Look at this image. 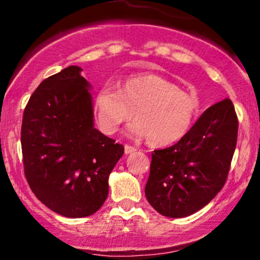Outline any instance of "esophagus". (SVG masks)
Listing matches in <instances>:
<instances>
[{"label":"esophagus","instance_id":"1","mask_svg":"<svg viewBox=\"0 0 260 260\" xmlns=\"http://www.w3.org/2000/svg\"><path fill=\"white\" fill-rule=\"evenodd\" d=\"M136 150H137V149L134 147H131V145H124V154H127V155L132 154Z\"/></svg>","mask_w":260,"mask_h":260}]
</instances>
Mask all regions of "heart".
<instances>
[{
  "instance_id": "1",
  "label": "heart",
  "mask_w": 260,
  "mask_h": 260,
  "mask_svg": "<svg viewBox=\"0 0 260 260\" xmlns=\"http://www.w3.org/2000/svg\"><path fill=\"white\" fill-rule=\"evenodd\" d=\"M199 109L196 95L157 74H134L120 89L105 85L96 92L94 111L100 129L113 134L136 112L128 132L148 138L151 147H168L187 136Z\"/></svg>"
}]
</instances>
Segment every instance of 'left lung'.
<instances>
[{
    "mask_svg": "<svg viewBox=\"0 0 260 260\" xmlns=\"http://www.w3.org/2000/svg\"><path fill=\"white\" fill-rule=\"evenodd\" d=\"M237 131L234 104L225 99L205 110L180 142L154 150L145 186L151 207L177 219L210 203L228 178Z\"/></svg>",
    "mask_w": 260,
    "mask_h": 260,
    "instance_id": "8db88e82",
    "label": "left lung"
}]
</instances>
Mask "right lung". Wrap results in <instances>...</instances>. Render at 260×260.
Returning <instances> with one entry per match:
<instances>
[{
	"mask_svg": "<svg viewBox=\"0 0 260 260\" xmlns=\"http://www.w3.org/2000/svg\"><path fill=\"white\" fill-rule=\"evenodd\" d=\"M70 66L41 82L24 110L23 165L32 193L66 217L96 213L123 145L94 127L90 83Z\"/></svg>",
	"mask_w": 260,
	"mask_h": 260,
	"instance_id": "1",
	"label": "right lung"
}]
</instances>
